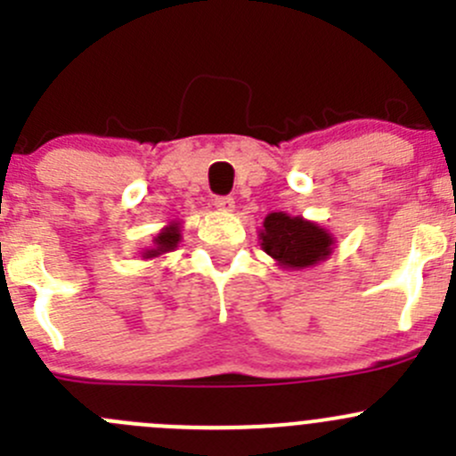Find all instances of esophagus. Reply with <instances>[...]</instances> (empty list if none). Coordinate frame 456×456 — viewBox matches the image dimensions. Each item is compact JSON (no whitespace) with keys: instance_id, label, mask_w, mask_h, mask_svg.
<instances>
[{"instance_id":"1","label":"esophagus","mask_w":456,"mask_h":456,"mask_svg":"<svg viewBox=\"0 0 456 456\" xmlns=\"http://www.w3.org/2000/svg\"><path fill=\"white\" fill-rule=\"evenodd\" d=\"M233 202H236V200H233L232 196H216V199H214V205L218 207L220 211H233V207H236Z\"/></svg>"}]
</instances>
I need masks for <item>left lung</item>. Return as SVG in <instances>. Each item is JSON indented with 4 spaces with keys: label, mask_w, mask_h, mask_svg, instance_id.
<instances>
[{
    "label": "left lung",
    "mask_w": 456,
    "mask_h": 456,
    "mask_svg": "<svg viewBox=\"0 0 456 456\" xmlns=\"http://www.w3.org/2000/svg\"><path fill=\"white\" fill-rule=\"evenodd\" d=\"M262 249L284 266L305 269L324 260L330 254L333 238L314 223L275 211L265 218L260 232Z\"/></svg>",
    "instance_id": "left-lung-1"
}]
</instances>
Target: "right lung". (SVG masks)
Segmentation results:
<instances>
[{"label": "right lung", "instance_id": "right-lung-1", "mask_svg": "<svg viewBox=\"0 0 456 456\" xmlns=\"http://www.w3.org/2000/svg\"><path fill=\"white\" fill-rule=\"evenodd\" d=\"M178 240H181V233H178V227H167L165 232L159 233V238H156V249L147 251L145 257H154V256H160L165 254V251H172L174 247L178 245Z\"/></svg>", "mask_w": 456, "mask_h": 456}]
</instances>
